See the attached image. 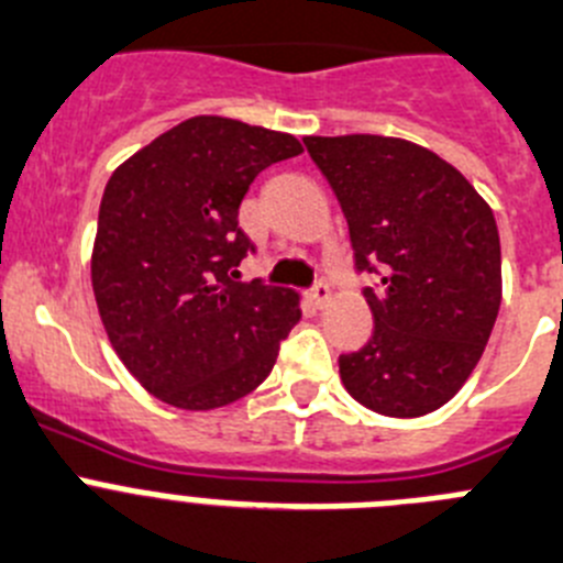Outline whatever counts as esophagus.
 <instances>
[{"instance_id": "esophagus-1", "label": "esophagus", "mask_w": 563, "mask_h": 563, "mask_svg": "<svg viewBox=\"0 0 563 563\" xmlns=\"http://www.w3.org/2000/svg\"><path fill=\"white\" fill-rule=\"evenodd\" d=\"M308 300H311L317 308L328 306V302H331V286H328L325 280H319L317 286H313L311 291H308Z\"/></svg>"}]
</instances>
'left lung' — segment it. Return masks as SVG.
I'll return each mask as SVG.
<instances>
[{"label": "left lung", "instance_id": "8db88e82", "mask_svg": "<svg viewBox=\"0 0 563 563\" xmlns=\"http://www.w3.org/2000/svg\"><path fill=\"white\" fill-rule=\"evenodd\" d=\"M351 230L373 336L339 356L344 389L389 418L452 401L477 367L503 302L494 212L454 165L378 134L306 136Z\"/></svg>", "mask_w": 563, "mask_h": 563}]
</instances>
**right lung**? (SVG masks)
Here are the masks:
<instances>
[{
	"instance_id": "1",
	"label": "right lung",
	"mask_w": 563,
	"mask_h": 563,
	"mask_svg": "<svg viewBox=\"0 0 563 563\" xmlns=\"http://www.w3.org/2000/svg\"><path fill=\"white\" fill-rule=\"evenodd\" d=\"M297 154V136L201 114L111 174L92 252L95 300L111 347L159 401L216 409L244 398L300 322L297 291L235 280L255 252L238 207L261 170Z\"/></svg>"
}]
</instances>
